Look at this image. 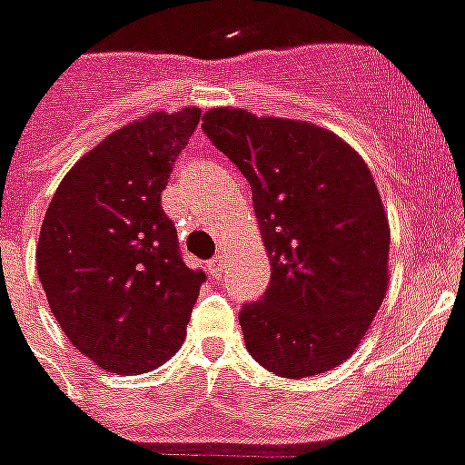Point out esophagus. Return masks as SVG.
<instances>
[{
  "mask_svg": "<svg viewBox=\"0 0 465 465\" xmlns=\"http://www.w3.org/2000/svg\"><path fill=\"white\" fill-rule=\"evenodd\" d=\"M207 274L213 279H220L222 274H224V258H222V255H217V258H213L207 262Z\"/></svg>",
  "mask_w": 465,
  "mask_h": 465,
  "instance_id": "34e87169",
  "label": "esophagus"
}]
</instances>
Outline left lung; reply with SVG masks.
I'll return each instance as SVG.
<instances>
[{
	"instance_id": "1",
	"label": "left lung",
	"mask_w": 465,
	"mask_h": 465,
	"mask_svg": "<svg viewBox=\"0 0 465 465\" xmlns=\"http://www.w3.org/2000/svg\"><path fill=\"white\" fill-rule=\"evenodd\" d=\"M203 131L251 183L270 255L265 296L239 312L251 356L289 380L337 368L390 284V222L368 164L308 122L217 107Z\"/></svg>"
}]
</instances>
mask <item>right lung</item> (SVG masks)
<instances>
[{"mask_svg":"<svg viewBox=\"0 0 465 465\" xmlns=\"http://www.w3.org/2000/svg\"><path fill=\"white\" fill-rule=\"evenodd\" d=\"M198 122L186 107L119 128L75 162L45 213L37 277L49 308L109 372H147L186 339L205 274L181 258L162 191Z\"/></svg>","mask_w":465,"mask_h":465,"instance_id":"add662e5","label":"right lung"}]
</instances>
